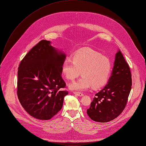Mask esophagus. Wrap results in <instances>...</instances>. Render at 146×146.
Instances as JSON below:
<instances>
[{"label":"esophagus","mask_w":146,"mask_h":146,"mask_svg":"<svg viewBox=\"0 0 146 146\" xmlns=\"http://www.w3.org/2000/svg\"><path fill=\"white\" fill-rule=\"evenodd\" d=\"M74 94L78 96H82L84 95V93L82 92H74Z\"/></svg>","instance_id":"esophagus-1"}]
</instances>
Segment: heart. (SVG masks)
<instances>
[{
    "instance_id": "1",
    "label": "heart",
    "mask_w": 146,
    "mask_h": 146,
    "mask_svg": "<svg viewBox=\"0 0 146 146\" xmlns=\"http://www.w3.org/2000/svg\"><path fill=\"white\" fill-rule=\"evenodd\" d=\"M112 69L111 60L90 48L77 51L72 60H66L62 66V73L69 80H74L81 73L80 79L69 84L72 90H83L93 86L98 89L107 82Z\"/></svg>"
}]
</instances>
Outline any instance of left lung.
I'll use <instances>...</instances> for the list:
<instances>
[{
  "label": "left lung",
  "mask_w": 146,
  "mask_h": 146,
  "mask_svg": "<svg viewBox=\"0 0 146 146\" xmlns=\"http://www.w3.org/2000/svg\"><path fill=\"white\" fill-rule=\"evenodd\" d=\"M131 86L130 68L119 50L108 84L95 94L87 110L89 117L100 123L108 122L118 117L127 105Z\"/></svg>",
  "instance_id": "left-lung-1"
}]
</instances>
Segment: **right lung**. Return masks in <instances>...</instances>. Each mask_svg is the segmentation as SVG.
I'll return each instance as SVG.
<instances>
[{
  "label": "right lung",
  "instance_id": "1",
  "mask_svg": "<svg viewBox=\"0 0 146 146\" xmlns=\"http://www.w3.org/2000/svg\"><path fill=\"white\" fill-rule=\"evenodd\" d=\"M66 58L46 40L39 41L21 61L18 70L17 95L31 116L49 120L62 108L67 90L62 66Z\"/></svg>",
  "mask_w": 146,
  "mask_h": 146
}]
</instances>
